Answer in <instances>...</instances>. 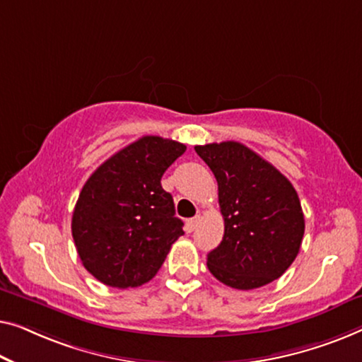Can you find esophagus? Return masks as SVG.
I'll return each mask as SVG.
<instances>
[{
	"instance_id": "obj_1",
	"label": "esophagus",
	"mask_w": 362,
	"mask_h": 362,
	"mask_svg": "<svg viewBox=\"0 0 362 362\" xmlns=\"http://www.w3.org/2000/svg\"><path fill=\"white\" fill-rule=\"evenodd\" d=\"M198 223H200V216H193V218H190V220H187V223H185V230H187L188 233L195 231L197 226H198Z\"/></svg>"
}]
</instances>
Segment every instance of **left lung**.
<instances>
[{"instance_id":"1","label":"left lung","mask_w":362,"mask_h":362,"mask_svg":"<svg viewBox=\"0 0 362 362\" xmlns=\"http://www.w3.org/2000/svg\"><path fill=\"white\" fill-rule=\"evenodd\" d=\"M218 182L225 234L208 252L218 281L238 290L271 284L295 261L305 220L292 183L241 142L195 146Z\"/></svg>"}]
</instances>
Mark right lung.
Wrapping results in <instances>:
<instances>
[{
    "mask_svg": "<svg viewBox=\"0 0 362 362\" xmlns=\"http://www.w3.org/2000/svg\"><path fill=\"white\" fill-rule=\"evenodd\" d=\"M185 144L142 136L103 162L81 188L72 236L83 267L110 287H139L156 276L183 234L174 198L160 185Z\"/></svg>",
    "mask_w": 362,
    "mask_h": 362,
    "instance_id": "obj_1",
    "label": "right lung"
}]
</instances>
